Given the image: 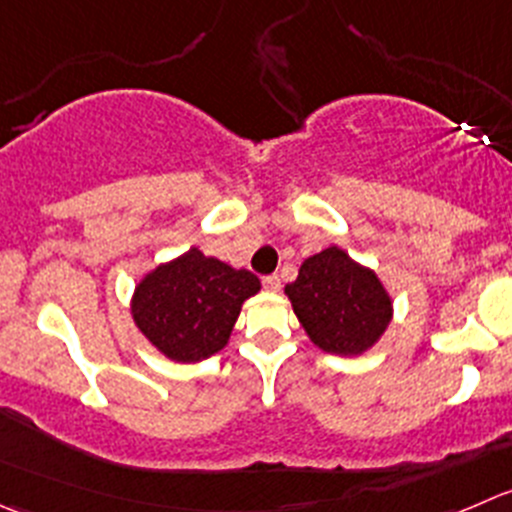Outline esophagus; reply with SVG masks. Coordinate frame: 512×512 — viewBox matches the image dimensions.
<instances>
[{"label":"esophagus","instance_id":"34e87169","mask_svg":"<svg viewBox=\"0 0 512 512\" xmlns=\"http://www.w3.org/2000/svg\"><path fill=\"white\" fill-rule=\"evenodd\" d=\"M262 285H265V290L277 292L280 290V275H265L262 277Z\"/></svg>","mask_w":512,"mask_h":512}]
</instances>
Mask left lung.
Here are the masks:
<instances>
[{"label":"left lung","instance_id":"8db88e82","mask_svg":"<svg viewBox=\"0 0 512 512\" xmlns=\"http://www.w3.org/2000/svg\"><path fill=\"white\" fill-rule=\"evenodd\" d=\"M285 295L307 337L330 355H362L393 320L380 277L335 245L307 257Z\"/></svg>","mask_w":512,"mask_h":512}]
</instances>
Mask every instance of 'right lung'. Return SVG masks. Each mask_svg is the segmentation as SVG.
<instances>
[{
  "instance_id": "add662e5",
  "label": "right lung",
  "mask_w": 512,
  "mask_h": 512,
  "mask_svg": "<svg viewBox=\"0 0 512 512\" xmlns=\"http://www.w3.org/2000/svg\"><path fill=\"white\" fill-rule=\"evenodd\" d=\"M260 292L250 270H235L197 247L147 272L132 295L142 335L175 362H200L230 340L242 302Z\"/></svg>"
}]
</instances>
